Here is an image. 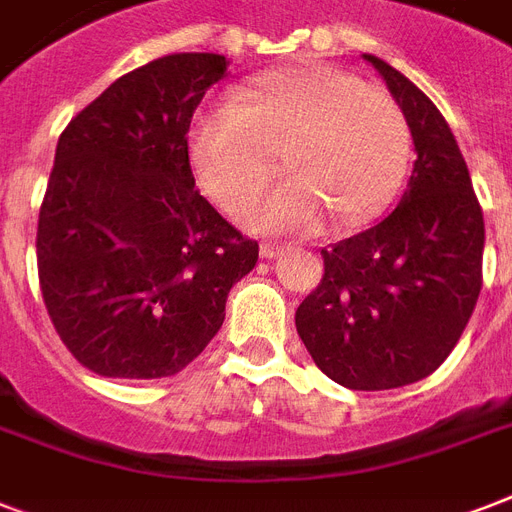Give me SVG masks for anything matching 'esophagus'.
Returning <instances> with one entry per match:
<instances>
[{
	"label": "esophagus",
	"mask_w": 512,
	"mask_h": 512,
	"mask_svg": "<svg viewBox=\"0 0 512 512\" xmlns=\"http://www.w3.org/2000/svg\"><path fill=\"white\" fill-rule=\"evenodd\" d=\"M281 252H284V244H279V241H263V244H260V255L268 257V260H271V257H279Z\"/></svg>",
	"instance_id": "obj_1"
}]
</instances>
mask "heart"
I'll use <instances>...</instances> for the list:
<instances>
[{
  "mask_svg": "<svg viewBox=\"0 0 512 512\" xmlns=\"http://www.w3.org/2000/svg\"><path fill=\"white\" fill-rule=\"evenodd\" d=\"M279 154L289 177L252 204L249 223L308 231L327 215L335 228H353L380 215L404 183L412 127L388 90L337 66H297L263 76L191 130L193 172L225 209L263 191Z\"/></svg>",
  "mask_w": 512,
  "mask_h": 512,
  "instance_id": "obj_1",
  "label": "heart"
}]
</instances>
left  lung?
Returning a JSON list of instances; mask_svg holds the SVG:
<instances>
[{
    "mask_svg": "<svg viewBox=\"0 0 512 512\" xmlns=\"http://www.w3.org/2000/svg\"><path fill=\"white\" fill-rule=\"evenodd\" d=\"M364 58L406 111L417 162L385 220L321 249L324 276L295 327L329 380L390 390L436 372L468 327L484 284V212L433 100L385 60Z\"/></svg>",
    "mask_w": 512,
    "mask_h": 512,
    "instance_id": "8db88e82",
    "label": "left lung"
}]
</instances>
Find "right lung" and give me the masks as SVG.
Wrapping results in <instances>:
<instances>
[{
    "label": "right lung",
    "instance_id": "1",
    "mask_svg": "<svg viewBox=\"0 0 512 512\" xmlns=\"http://www.w3.org/2000/svg\"><path fill=\"white\" fill-rule=\"evenodd\" d=\"M228 60L177 52L119 76L68 122L39 207L44 308L100 377L156 380L188 366L257 263V241L196 188L188 130Z\"/></svg>",
    "mask_w": 512,
    "mask_h": 512
}]
</instances>
